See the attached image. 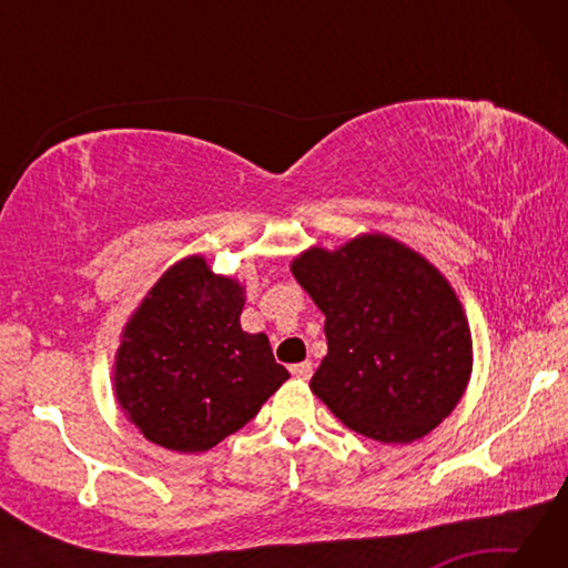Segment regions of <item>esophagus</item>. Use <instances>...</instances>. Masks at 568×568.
<instances>
[{
  "instance_id": "1",
  "label": "esophagus",
  "mask_w": 568,
  "mask_h": 568,
  "mask_svg": "<svg viewBox=\"0 0 568 568\" xmlns=\"http://www.w3.org/2000/svg\"><path fill=\"white\" fill-rule=\"evenodd\" d=\"M291 373L295 378H301V381H307L313 376V363L311 361H303V363H295L293 368H291Z\"/></svg>"
}]
</instances>
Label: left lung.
Returning a JSON list of instances; mask_svg holds the SVG:
<instances>
[{
	"label": "left lung",
	"mask_w": 568,
	"mask_h": 568,
	"mask_svg": "<svg viewBox=\"0 0 568 568\" xmlns=\"http://www.w3.org/2000/svg\"><path fill=\"white\" fill-rule=\"evenodd\" d=\"M291 271L325 315L328 353L311 390L351 430L413 444L464 398L474 341L446 275L416 250L363 233L307 247Z\"/></svg>",
	"instance_id": "8db88e82"
}]
</instances>
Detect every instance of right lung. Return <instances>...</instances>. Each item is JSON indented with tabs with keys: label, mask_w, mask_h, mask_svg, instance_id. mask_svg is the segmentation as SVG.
I'll use <instances>...</instances> for the list:
<instances>
[{
	"label": "right lung",
	"mask_w": 568,
	"mask_h": 568,
	"mask_svg": "<svg viewBox=\"0 0 568 568\" xmlns=\"http://www.w3.org/2000/svg\"><path fill=\"white\" fill-rule=\"evenodd\" d=\"M243 305V283L187 255L134 307L114 353V398L152 444L203 454L291 378L265 333L240 328Z\"/></svg>",
	"instance_id": "add662e5"
}]
</instances>
